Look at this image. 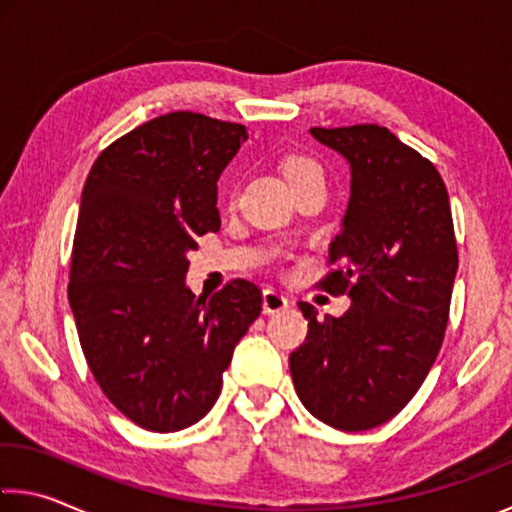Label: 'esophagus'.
<instances>
[{
	"mask_svg": "<svg viewBox=\"0 0 512 512\" xmlns=\"http://www.w3.org/2000/svg\"><path fill=\"white\" fill-rule=\"evenodd\" d=\"M289 307V298L280 289H264L262 291V310L264 314H278Z\"/></svg>",
	"mask_w": 512,
	"mask_h": 512,
	"instance_id": "obj_1",
	"label": "esophagus"
}]
</instances>
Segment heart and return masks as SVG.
I'll return each mask as SVG.
<instances>
[{"label":"heart","mask_w":512,"mask_h":512,"mask_svg":"<svg viewBox=\"0 0 512 512\" xmlns=\"http://www.w3.org/2000/svg\"><path fill=\"white\" fill-rule=\"evenodd\" d=\"M285 175L291 186L303 180H323V168L307 154H289L285 159Z\"/></svg>","instance_id":"heart-1"}]
</instances>
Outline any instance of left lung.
<instances>
[{
    "mask_svg": "<svg viewBox=\"0 0 512 512\" xmlns=\"http://www.w3.org/2000/svg\"><path fill=\"white\" fill-rule=\"evenodd\" d=\"M351 164L344 227L330 243L335 269L319 280L348 294L344 316L316 319L298 303L307 337L289 358L298 399L323 424L369 431L408 405L440 353L458 246L449 193L433 161L387 127H312Z\"/></svg>",
    "mask_w": 512,
    "mask_h": 512,
    "instance_id": "1",
    "label": "left lung"
}]
</instances>
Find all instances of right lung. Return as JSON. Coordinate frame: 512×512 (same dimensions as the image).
Segmentation results:
<instances>
[{"label": "right lung", "mask_w": 512, "mask_h": 512, "mask_svg": "<svg viewBox=\"0 0 512 512\" xmlns=\"http://www.w3.org/2000/svg\"><path fill=\"white\" fill-rule=\"evenodd\" d=\"M246 127L202 113L152 118L100 152L81 193L68 298L104 396L154 433L212 410L262 291L237 278L212 298L184 285L186 253L218 232L216 182Z\"/></svg>", "instance_id": "add662e5"}]
</instances>
